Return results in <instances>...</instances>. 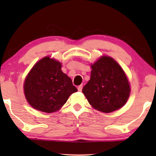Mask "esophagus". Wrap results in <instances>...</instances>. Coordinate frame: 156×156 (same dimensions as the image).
I'll use <instances>...</instances> for the list:
<instances>
[{"instance_id":"1","label":"esophagus","mask_w":156,"mask_h":156,"mask_svg":"<svg viewBox=\"0 0 156 156\" xmlns=\"http://www.w3.org/2000/svg\"><path fill=\"white\" fill-rule=\"evenodd\" d=\"M83 85L78 86V91H81L82 89H83Z\"/></svg>"}]
</instances>
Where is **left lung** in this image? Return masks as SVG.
<instances>
[{"mask_svg": "<svg viewBox=\"0 0 156 156\" xmlns=\"http://www.w3.org/2000/svg\"><path fill=\"white\" fill-rule=\"evenodd\" d=\"M90 80L83 93L92 107L110 113L122 107L130 94V87L124 71L111 57H101L91 65Z\"/></svg>", "mask_w": 156, "mask_h": 156, "instance_id": "obj_1", "label": "left lung"}]
</instances>
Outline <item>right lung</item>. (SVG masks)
I'll return each instance as SVG.
<instances>
[{
	"label": "right lung",
	"instance_id": "right-lung-1",
	"mask_svg": "<svg viewBox=\"0 0 156 156\" xmlns=\"http://www.w3.org/2000/svg\"><path fill=\"white\" fill-rule=\"evenodd\" d=\"M78 91L61 70V63L45 57L28 73L24 83L27 102L37 110L51 113L59 110L71 94Z\"/></svg>",
	"mask_w": 156,
	"mask_h": 156
}]
</instances>
